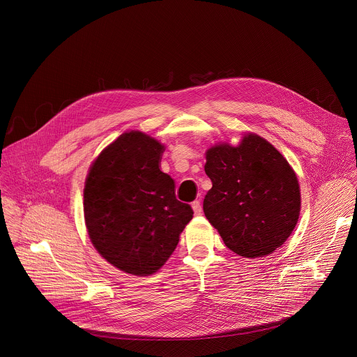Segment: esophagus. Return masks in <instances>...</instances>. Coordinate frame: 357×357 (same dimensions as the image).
<instances>
[{
  "label": "esophagus",
  "mask_w": 357,
  "mask_h": 357,
  "mask_svg": "<svg viewBox=\"0 0 357 357\" xmlns=\"http://www.w3.org/2000/svg\"><path fill=\"white\" fill-rule=\"evenodd\" d=\"M192 208H194V213L197 214V215H199L201 213H202V204L199 201H195V202H192Z\"/></svg>",
  "instance_id": "1"
}]
</instances>
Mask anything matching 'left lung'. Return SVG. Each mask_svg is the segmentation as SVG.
Returning a JSON list of instances; mask_svg holds the SVG:
<instances>
[{"label":"left lung","mask_w":357,"mask_h":357,"mask_svg":"<svg viewBox=\"0 0 357 357\" xmlns=\"http://www.w3.org/2000/svg\"><path fill=\"white\" fill-rule=\"evenodd\" d=\"M213 187L204 211L225 246L255 258L271 255L291 235L301 210L297 176L272 144L257 135L238 147L221 144L206 153Z\"/></svg>","instance_id":"obj_1"}]
</instances>
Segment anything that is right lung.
Segmentation results:
<instances>
[{"instance_id": "obj_1", "label": "right lung", "mask_w": 357, "mask_h": 357, "mask_svg": "<svg viewBox=\"0 0 357 357\" xmlns=\"http://www.w3.org/2000/svg\"><path fill=\"white\" fill-rule=\"evenodd\" d=\"M163 146L142 132L121 135L93 162L84 213L96 250L123 272L147 276L174 252L192 218L159 169Z\"/></svg>"}]
</instances>
